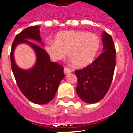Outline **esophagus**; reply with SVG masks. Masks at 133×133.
<instances>
[{
  "mask_svg": "<svg viewBox=\"0 0 133 133\" xmlns=\"http://www.w3.org/2000/svg\"><path fill=\"white\" fill-rule=\"evenodd\" d=\"M71 72H72V70H70V69H68V68L66 67L64 68V73L65 74V75H68V74L70 73Z\"/></svg>",
  "mask_w": 133,
  "mask_h": 133,
  "instance_id": "obj_1",
  "label": "esophagus"
}]
</instances>
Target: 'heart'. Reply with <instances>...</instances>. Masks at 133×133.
Segmentation results:
<instances>
[{
    "instance_id": "heart-1",
    "label": "heart",
    "mask_w": 133,
    "mask_h": 133,
    "mask_svg": "<svg viewBox=\"0 0 133 133\" xmlns=\"http://www.w3.org/2000/svg\"><path fill=\"white\" fill-rule=\"evenodd\" d=\"M101 42L97 35L82 30H65L46 42L44 50L50 58L58 61L66 56L78 67L92 63L99 50Z\"/></svg>"
}]
</instances>
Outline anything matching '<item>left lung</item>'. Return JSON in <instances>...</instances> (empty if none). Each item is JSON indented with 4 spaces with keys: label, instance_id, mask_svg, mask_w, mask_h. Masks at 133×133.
Wrapping results in <instances>:
<instances>
[{
    "label": "left lung",
    "instance_id": "obj_1",
    "mask_svg": "<svg viewBox=\"0 0 133 133\" xmlns=\"http://www.w3.org/2000/svg\"><path fill=\"white\" fill-rule=\"evenodd\" d=\"M103 51L96 60L84 69L75 70L78 79L76 91L86 103L93 104L107 93L113 78L116 64V50L110 35L103 32Z\"/></svg>",
    "mask_w": 133,
    "mask_h": 133
}]
</instances>
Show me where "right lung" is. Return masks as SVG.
I'll return each mask as SVG.
<instances>
[{
	"label": "right lung",
	"instance_id": "1",
	"mask_svg": "<svg viewBox=\"0 0 133 133\" xmlns=\"http://www.w3.org/2000/svg\"><path fill=\"white\" fill-rule=\"evenodd\" d=\"M39 26L28 27L16 36L12 44L10 62L16 83L23 95L30 101L38 104H45L55 97L61 81L64 77L62 66L50 62V57L42 46ZM32 39L41 46L30 42ZM26 44L36 55V62L31 68L23 69L16 64L14 52L17 45Z\"/></svg>",
	"mask_w": 133,
	"mask_h": 133
}]
</instances>
